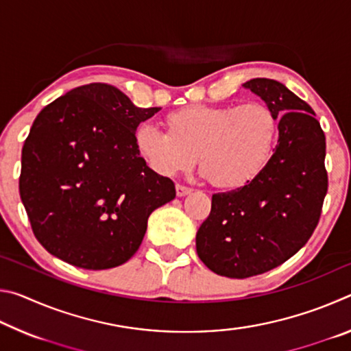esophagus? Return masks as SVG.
<instances>
[{"mask_svg":"<svg viewBox=\"0 0 351 351\" xmlns=\"http://www.w3.org/2000/svg\"><path fill=\"white\" fill-rule=\"evenodd\" d=\"M192 192V189L187 187V186H182V184H176V195L178 197H186Z\"/></svg>","mask_w":351,"mask_h":351,"instance_id":"34e87169","label":"esophagus"}]
</instances>
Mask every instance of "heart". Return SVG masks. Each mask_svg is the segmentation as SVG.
<instances>
[{"instance_id":"1","label":"heart","mask_w":351,"mask_h":351,"mask_svg":"<svg viewBox=\"0 0 351 351\" xmlns=\"http://www.w3.org/2000/svg\"><path fill=\"white\" fill-rule=\"evenodd\" d=\"M165 132L142 125L134 134L139 156L154 173L173 176L197 162L210 184L234 190L261 175L274 154L278 121L263 102L187 105L164 117Z\"/></svg>"}]
</instances>
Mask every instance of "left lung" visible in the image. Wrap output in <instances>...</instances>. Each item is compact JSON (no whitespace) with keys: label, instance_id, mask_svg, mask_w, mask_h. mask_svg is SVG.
<instances>
[{"label":"left lung","instance_id":"left-lung-1","mask_svg":"<svg viewBox=\"0 0 351 351\" xmlns=\"http://www.w3.org/2000/svg\"><path fill=\"white\" fill-rule=\"evenodd\" d=\"M243 86L280 121L268 167L245 187L212 195L210 213L197 232L201 261L230 278L263 274L304 247L328 190L325 134L311 106L277 80L252 79Z\"/></svg>","mask_w":351,"mask_h":351}]
</instances>
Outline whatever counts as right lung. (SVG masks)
I'll use <instances>...</instances> for the list:
<instances>
[{"label":"right lung","instance_id":"right-lung-1","mask_svg":"<svg viewBox=\"0 0 351 351\" xmlns=\"http://www.w3.org/2000/svg\"><path fill=\"white\" fill-rule=\"evenodd\" d=\"M159 110L90 83L40 111L23 145L20 197L47 252L94 271L136 254L150 213L176 197L134 145L139 123Z\"/></svg>","mask_w":351,"mask_h":351}]
</instances>
